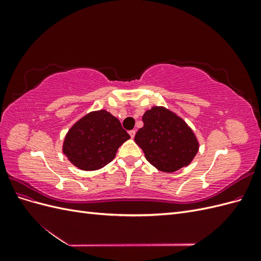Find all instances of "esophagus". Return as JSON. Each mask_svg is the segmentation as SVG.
Returning a JSON list of instances; mask_svg holds the SVG:
<instances>
[{
    "mask_svg": "<svg viewBox=\"0 0 261 261\" xmlns=\"http://www.w3.org/2000/svg\"><path fill=\"white\" fill-rule=\"evenodd\" d=\"M135 134H136V130H135V129L129 130V135H130V137H132V138L135 137Z\"/></svg>",
    "mask_w": 261,
    "mask_h": 261,
    "instance_id": "1",
    "label": "esophagus"
}]
</instances>
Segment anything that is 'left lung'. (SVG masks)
<instances>
[{"label":"left lung","instance_id":"8db88e82","mask_svg":"<svg viewBox=\"0 0 261 261\" xmlns=\"http://www.w3.org/2000/svg\"><path fill=\"white\" fill-rule=\"evenodd\" d=\"M135 143L148 162L162 172H175L193 161L199 144L183 118L163 107H153L143 116Z\"/></svg>","mask_w":261,"mask_h":261}]
</instances>
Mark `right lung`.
I'll list each match as a JSON object with an SVG mask.
<instances>
[{
	"instance_id": "add662e5",
	"label": "right lung",
	"mask_w": 261,
	"mask_h": 261,
	"mask_svg": "<svg viewBox=\"0 0 261 261\" xmlns=\"http://www.w3.org/2000/svg\"><path fill=\"white\" fill-rule=\"evenodd\" d=\"M129 138L118 118L100 110L85 115L70 127L63 152L78 169L94 171L111 162L118 147Z\"/></svg>"
}]
</instances>
